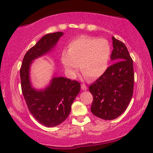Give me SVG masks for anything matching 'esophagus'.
Returning <instances> with one entry per match:
<instances>
[{"mask_svg":"<svg viewBox=\"0 0 153 153\" xmlns=\"http://www.w3.org/2000/svg\"><path fill=\"white\" fill-rule=\"evenodd\" d=\"M87 86H86V85L85 84H82L81 85V89L82 90V91H86L87 90Z\"/></svg>","mask_w":153,"mask_h":153,"instance_id":"esophagus-1","label":"esophagus"}]
</instances>
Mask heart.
I'll return each mask as SVG.
<instances>
[{"label":"heart","instance_id":"heart-1","mask_svg":"<svg viewBox=\"0 0 153 153\" xmlns=\"http://www.w3.org/2000/svg\"><path fill=\"white\" fill-rule=\"evenodd\" d=\"M111 55V48L108 40L82 35L71 40L67 51L60 55V61L71 78L76 76L79 70L91 79L100 78L105 73Z\"/></svg>","mask_w":153,"mask_h":153}]
</instances>
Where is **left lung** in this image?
<instances>
[{"instance_id":"obj_1","label":"left lung","mask_w":153,"mask_h":153,"mask_svg":"<svg viewBox=\"0 0 153 153\" xmlns=\"http://www.w3.org/2000/svg\"><path fill=\"white\" fill-rule=\"evenodd\" d=\"M112 60L102 76L89 86L93 96L91 112L104 120L117 118L126 110L133 94V61L128 48L120 40L112 37Z\"/></svg>"}]
</instances>
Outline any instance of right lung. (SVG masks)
<instances>
[{
	"instance_id": "1",
	"label": "right lung",
	"mask_w": 153,
	"mask_h": 153,
	"mask_svg": "<svg viewBox=\"0 0 153 153\" xmlns=\"http://www.w3.org/2000/svg\"><path fill=\"white\" fill-rule=\"evenodd\" d=\"M62 34L56 32L42 37L25 53L20 69L21 90L27 108L40 124L46 127L58 126L67 118L80 90V82L63 77L53 78L51 85L43 91H36L30 85L29 68L32 60L51 51Z\"/></svg>"
}]
</instances>
